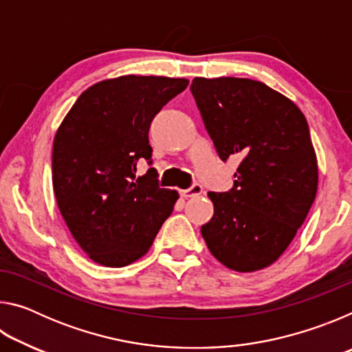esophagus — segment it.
<instances>
[{"mask_svg": "<svg viewBox=\"0 0 352 352\" xmlns=\"http://www.w3.org/2000/svg\"><path fill=\"white\" fill-rule=\"evenodd\" d=\"M201 192H204V188H201V184H199V183H194L192 186H190L189 189L180 190L182 197H184V199H189V197H197V195H200Z\"/></svg>", "mask_w": 352, "mask_h": 352, "instance_id": "obj_1", "label": "esophagus"}]
</instances>
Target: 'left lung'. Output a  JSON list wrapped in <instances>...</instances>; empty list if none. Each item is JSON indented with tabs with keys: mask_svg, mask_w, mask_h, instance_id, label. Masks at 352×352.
Returning <instances> with one entry per match:
<instances>
[{
	"mask_svg": "<svg viewBox=\"0 0 352 352\" xmlns=\"http://www.w3.org/2000/svg\"><path fill=\"white\" fill-rule=\"evenodd\" d=\"M190 93L220 160L242 158L233 188L208 192L214 216L201 236L228 269H265L289 247L317 195L306 118L290 99L252 79L195 77Z\"/></svg>",
	"mask_w": 352,
	"mask_h": 352,
	"instance_id": "8db88e82",
	"label": "left lung"
}]
</instances>
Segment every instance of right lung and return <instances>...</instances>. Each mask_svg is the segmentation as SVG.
I'll return each instance as SVG.
<instances>
[{"label":"right lung","mask_w":352,"mask_h":352,"mask_svg":"<svg viewBox=\"0 0 352 352\" xmlns=\"http://www.w3.org/2000/svg\"><path fill=\"white\" fill-rule=\"evenodd\" d=\"M186 79L122 76L83 91L58 127L52 184L71 234L90 258L124 267L147 253L178 199L160 188L148 129L157 113L188 87Z\"/></svg>","instance_id":"1"}]
</instances>
